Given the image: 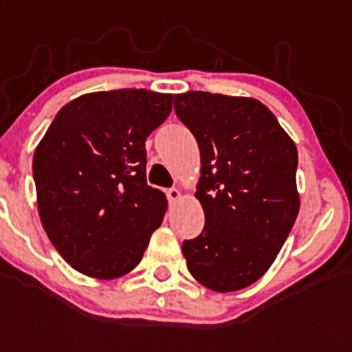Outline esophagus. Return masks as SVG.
Instances as JSON below:
<instances>
[{"label": "esophagus", "mask_w": 352, "mask_h": 352, "mask_svg": "<svg viewBox=\"0 0 352 352\" xmlns=\"http://www.w3.org/2000/svg\"><path fill=\"white\" fill-rule=\"evenodd\" d=\"M166 197H168V201L173 204V203H177L179 199H181V192H179L177 188H170V190H166Z\"/></svg>", "instance_id": "34e87169"}]
</instances>
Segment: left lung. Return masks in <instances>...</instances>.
<instances>
[{"instance_id": "1", "label": "left lung", "mask_w": 352, "mask_h": 352, "mask_svg": "<svg viewBox=\"0 0 352 352\" xmlns=\"http://www.w3.org/2000/svg\"><path fill=\"white\" fill-rule=\"evenodd\" d=\"M175 113L199 144L195 197L206 219L182 243L188 270L215 292L245 289L270 268L300 212L296 144L256 98L188 91Z\"/></svg>"}]
</instances>
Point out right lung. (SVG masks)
I'll list each match as a JSON object with an SVG mask.
<instances>
[{
  "label": "right lung",
  "instance_id": "obj_1",
  "mask_svg": "<svg viewBox=\"0 0 352 352\" xmlns=\"http://www.w3.org/2000/svg\"><path fill=\"white\" fill-rule=\"evenodd\" d=\"M173 96L98 91L58 111L32 159L41 225L78 272L120 278L137 267L164 219L166 195L146 182V138Z\"/></svg>",
  "mask_w": 352,
  "mask_h": 352
}]
</instances>
